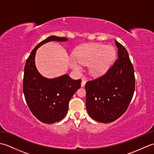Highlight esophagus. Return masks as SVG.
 <instances>
[{
    "label": "esophagus",
    "mask_w": 154,
    "mask_h": 154,
    "mask_svg": "<svg viewBox=\"0 0 154 154\" xmlns=\"http://www.w3.org/2000/svg\"><path fill=\"white\" fill-rule=\"evenodd\" d=\"M85 83H86V80L84 79H82V81H81V87H85Z\"/></svg>",
    "instance_id": "34e87169"
}]
</instances>
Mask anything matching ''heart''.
Listing matches in <instances>:
<instances>
[{
    "label": "heart",
    "mask_w": 154,
    "mask_h": 154,
    "mask_svg": "<svg viewBox=\"0 0 154 154\" xmlns=\"http://www.w3.org/2000/svg\"><path fill=\"white\" fill-rule=\"evenodd\" d=\"M116 56L112 46H104L97 44H87L78 48L74 52V58L69 59L73 69L79 71L81 65H88L90 73L97 76L106 72Z\"/></svg>",
    "instance_id": "obj_1"
}]
</instances>
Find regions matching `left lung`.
I'll return each mask as SVG.
<instances>
[{
  "mask_svg": "<svg viewBox=\"0 0 154 154\" xmlns=\"http://www.w3.org/2000/svg\"><path fill=\"white\" fill-rule=\"evenodd\" d=\"M118 57L106 73L85 84L86 108L94 120L110 123L126 112L135 90L134 67L126 48L115 41Z\"/></svg>",
  "mask_w": 154,
  "mask_h": 154,
  "instance_id": "8db88e82",
  "label": "left lung"
}]
</instances>
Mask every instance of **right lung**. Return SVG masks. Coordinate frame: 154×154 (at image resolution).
<instances>
[{
	"mask_svg": "<svg viewBox=\"0 0 154 154\" xmlns=\"http://www.w3.org/2000/svg\"><path fill=\"white\" fill-rule=\"evenodd\" d=\"M67 38L51 35L40 42L28 57L24 67L23 92L31 112L42 122L53 124L66 115L71 97L81 87V79L73 80L68 75L47 79L35 65L37 49L50 41L65 42Z\"/></svg>",
	"mask_w": 154,
	"mask_h": 154,
	"instance_id": "obj_1",
	"label": "right lung"
}]
</instances>
